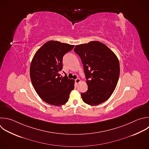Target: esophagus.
Returning a JSON list of instances; mask_svg holds the SVG:
<instances>
[{
  "instance_id": "obj_1",
  "label": "esophagus",
  "mask_w": 149,
  "mask_h": 149,
  "mask_svg": "<svg viewBox=\"0 0 149 149\" xmlns=\"http://www.w3.org/2000/svg\"><path fill=\"white\" fill-rule=\"evenodd\" d=\"M75 82H76V84L79 83L80 82V79H76L75 80Z\"/></svg>"
}]
</instances>
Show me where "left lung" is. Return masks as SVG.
<instances>
[{
  "instance_id": "8db88e82",
  "label": "left lung",
  "mask_w": 149,
  "mask_h": 149,
  "mask_svg": "<svg viewBox=\"0 0 149 149\" xmlns=\"http://www.w3.org/2000/svg\"><path fill=\"white\" fill-rule=\"evenodd\" d=\"M74 52L80 58L88 90L81 93L83 101L97 105L107 101L113 93L119 77V62L115 54L98 41L76 45Z\"/></svg>"
}]
</instances>
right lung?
I'll return each instance as SVG.
<instances>
[{"instance_id": "right-lung-1", "label": "right lung", "mask_w": 149, "mask_h": 149, "mask_svg": "<svg viewBox=\"0 0 149 149\" xmlns=\"http://www.w3.org/2000/svg\"><path fill=\"white\" fill-rule=\"evenodd\" d=\"M74 47L49 41L37 51L32 60L30 72L33 86L40 97L48 104H65L74 88V81L69 79L66 74L64 77L61 74L63 57Z\"/></svg>"}]
</instances>
